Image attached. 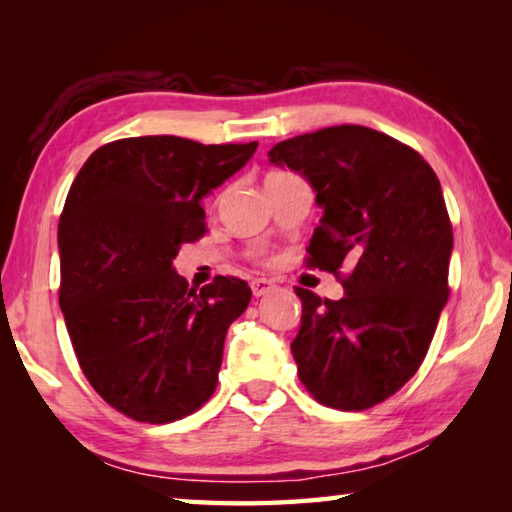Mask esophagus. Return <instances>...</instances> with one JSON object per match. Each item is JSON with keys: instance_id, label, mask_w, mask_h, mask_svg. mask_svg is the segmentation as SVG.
<instances>
[{"instance_id": "34e87169", "label": "esophagus", "mask_w": 512, "mask_h": 512, "mask_svg": "<svg viewBox=\"0 0 512 512\" xmlns=\"http://www.w3.org/2000/svg\"><path fill=\"white\" fill-rule=\"evenodd\" d=\"M273 287H275V284L271 280H266V277H253V280H250V289H253L255 298L266 296V293L271 291Z\"/></svg>"}]
</instances>
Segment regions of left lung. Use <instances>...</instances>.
<instances>
[{
  "instance_id": "obj_1",
  "label": "left lung",
  "mask_w": 512,
  "mask_h": 512,
  "mask_svg": "<svg viewBox=\"0 0 512 512\" xmlns=\"http://www.w3.org/2000/svg\"><path fill=\"white\" fill-rule=\"evenodd\" d=\"M268 158L316 192L323 219L307 264L345 289L341 300L296 289L298 377L320 404L370 409L418 372L449 298L454 235L440 180L411 146L354 124L291 137Z\"/></svg>"
}]
</instances>
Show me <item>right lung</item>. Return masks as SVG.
<instances>
[{"label":"right lung","mask_w":512,"mask_h":512,"mask_svg":"<svg viewBox=\"0 0 512 512\" xmlns=\"http://www.w3.org/2000/svg\"><path fill=\"white\" fill-rule=\"evenodd\" d=\"M255 149L126 137L94 151L69 189L58 223L60 309L83 375L128 418L180 420L214 393L225 334L250 287L216 275L196 291L173 259L205 235L203 198Z\"/></svg>","instance_id":"right-lung-1"}]
</instances>
